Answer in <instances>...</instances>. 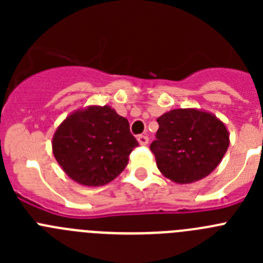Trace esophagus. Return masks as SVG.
Returning <instances> with one entry per match:
<instances>
[{"label":"esophagus","instance_id":"esophagus-1","mask_svg":"<svg viewBox=\"0 0 263 263\" xmlns=\"http://www.w3.org/2000/svg\"><path fill=\"white\" fill-rule=\"evenodd\" d=\"M138 142L141 146H146L148 143L147 136H138Z\"/></svg>","mask_w":263,"mask_h":263}]
</instances>
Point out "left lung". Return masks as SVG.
Segmentation results:
<instances>
[{"label": "left lung", "instance_id": "8db88e82", "mask_svg": "<svg viewBox=\"0 0 263 263\" xmlns=\"http://www.w3.org/2000/svg\"><path fill=\"white\" fill-rule=\"evenodd\" d=\"M157 121L159 129L150 150L158 170L178 184H190L210 175L229 147L227 126L210 111L173 109Z\"/></svg>", "mask_w": 263, "mask_h": 263}]
</instances>
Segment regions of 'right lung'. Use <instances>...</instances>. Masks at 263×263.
<instances>
[{
	"mask_svg": "<svg viewBox=\"0 0 263 263\" xmlns=\"http://www.w3.org/2000/svg\"><path fill=\"white\" fill-rule=\"evenodd\" d=\"M137 146L129 121L109 105L72 111L52 137L59 166L72 180L87 187L105 185L117 178Z\"/></svg>",
	"mask_w": 263,
	"mask_h": 263,
	"instance_id": "1",
	"label": "right lung"
}]
</instances>
